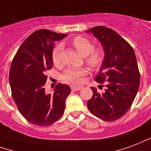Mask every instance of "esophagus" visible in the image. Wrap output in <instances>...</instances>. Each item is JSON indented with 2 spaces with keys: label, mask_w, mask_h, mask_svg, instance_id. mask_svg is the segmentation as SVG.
Returning <instances> with one entry per match:
<instances>
[{
  "label": "esophagus",
  "mask_w": 151,
  "mask_h": 151,
  "mask_svg": "<svg viewBox=\"0 0 151 151\" xmlns=\"http://www.w3.org/2000/svg\"><path fill=\"white\" fill-rule=\"evenodd\" d=\"M81 89V86H71V90H72L73 91H78V90H80Z\"/></svg>",
  "instance_id": "obj_1"
}]
</instances>
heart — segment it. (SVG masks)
<instances>
[{"mask_svg":"<svg viewBox=\"0 0 151 151\" xmlns=\"http://www.w3.org/2000/svg\"><path fill=\"white\" fill-rule=\"evenodd\" d=\"M72 45L77 52L85 58V61L87 65L92 69H96L100 66L104 59V53L101 49H93L92 42L85 37H76L73 39ZM62 45H58L53 50L52 60L53 64L58 65L61 62ZM86 74L84 69H68L63 73L62 79L70 83H79L81 77Z\"/></svg>","mask_w":151,"mask_h":151,"instance_id":"b5f03b06","label":"heart"}]
</instances>
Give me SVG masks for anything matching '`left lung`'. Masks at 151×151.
I'll use <instances>...</instances> for the list:
<instances>
[{
  "label": "left lung",
  "instance_id": "1",
  "mask_svg": "<svg viewBox=\"0 0 151 151\" xmlns=\"http://www.w3.org/2000/svg\"><path fill=\"white\" fill-rule=\"evenodd\" d=\"M86 33H93L102 45L104 59L95 81H106L103 93L91 87L93 97L87 106L98 118L115 121L129 110L139 88L140 74L135 53L126 40L110 28L96 26Z\"/></svg>",
  "mask_w": 151,
  "mask_h": 151
}]
</instances>
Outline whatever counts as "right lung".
Returning a JSON list of instances; mask_svg holds the SVG:
<instances>
[{"mask_svg": "<svg viewBox=\"0 0 151 151\" xmlns=\"http://www.w3.org/2000/svg\"><path fill=\"white\" fill-rule=\"evenodd\" d=\"M67 37L48 29H39L29 36L13 58L9 70L12 96L19 111L30 123L50 126L61 118L70 87L59 83L53 93H47L46 70L53 67L54 41Z\"/></svg>", "mask_w": 151, "mask_h": 151, "instance_id": "add662e5", "label": "right lung"}]
</instances>
